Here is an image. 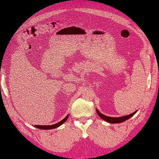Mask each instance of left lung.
Instances as JSON below:
<instances>
[{
	"label": "left lung",
	"instance_id": "8db88e82",
	"mask_svg": "<svg viewBox=\"0 0 159 159\" xmlns=\"http://www.w3.org/2000/svg\"><path fill=\"white\" fill-rule=\"evenodd\" d=\"M136 112H134L133 113H131L130 115L127 116H121V117H110V116H105L99 112L98 110H97V114L99 116L101 119H102L103 120L107 121V122L110 123H113V124H116V123H121L123 122V121L127 120L128 119H130V117H132L134 116Z\"/></svg>",
	"mask_w": 159,
	"mask_h": 159
}]
</instances>
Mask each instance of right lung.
<instances>
[{"instance_id":"add662e5","label":"right lung","mask_w":159,"mask_h":159,"mask_svg":"<svg viewBox=\"0 0 159 159\" xmlns=\"http://www.w3.org/2000/svg\"><path fill=\"white\" fill-rule=\"evenodd\" d=\"M68 117V115L66 117H65V118L62 119V121H59V122L56 123V124H54V125H35V127H38V128H39V129H43V130H51V129L56 128V127L60 126L62 123H64L65 121L67 120Z\"/></svg>"}]
</instances>
